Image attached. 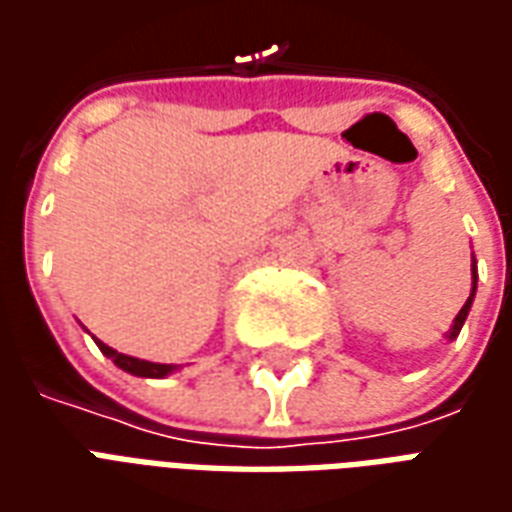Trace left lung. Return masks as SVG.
<instances>
[{
  "label": "left lung",
  "instance_id": "left-lung-1",
  "mask_svg": "<svg viewBox=\"0 0 512 512\" xmlns=\"http://www.w3.org/2000/svg\"><path fill=\"white\" fill-rule=\"evenodd\" d=\"M474 288H477V271H474V285H472V296L466 299V304L461 307V312H458V318H455V323H452L450 329V337H458V332H461L463 321H466V315H469V307H472V299H474Z\"/></svg>",
  "mask_w": 512,
  "mask_h": 512
}]
</instances>
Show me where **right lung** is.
Wrapping results in <instances>:
<instances>
[{
	"label": "right lung",
	"mask_w": 512,
	"mask_h": 512,
	"mask_svg": "<svg viewBox=\"0 0 512 512\" xmlns=\"http://www.w3.org/2000/svg\"><path fill=\"white\" fill-rule=\"evenodd\" d=\"M98 343V348L104 351L112 362H115L120 370H126V373H131V376H142V378H164L169 376L175 367L172 365H156V362H145V359H134V356H126V354H117L115 348H109L106 343H101V340H95Z\"/></svg>",
	"instance_id": "right-lung-1"
}]
</instances>
